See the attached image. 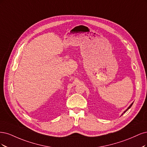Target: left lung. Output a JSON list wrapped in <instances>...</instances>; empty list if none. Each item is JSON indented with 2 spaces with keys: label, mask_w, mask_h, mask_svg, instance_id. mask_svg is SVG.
<instances>
[{
  "label": "left lung",
  "mask_w": 147,
  "mask_h": 147,
  "mask_svg": "<svg viewBox=\"0 0 147 147\" xmlns=\"http://www.w3.org/2000/svg\"><path fill=\"white\" fill-rule=\"evenodd\" d=\"M132 104H133V103H132V104H131V105L129 106V107L128 108H127V109H126V111H125V112H123V113H125V112H126V111H127V110H128V109H129V108H130V107H131L132 106ZM123 114H122V115H123Z\"/></svg>",
  "instance_id": "1"
}]
</instances>
